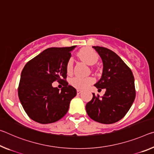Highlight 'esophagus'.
<instances>
[{
	"label": "esophagus",
	"mask_w": 154,
	"mask_h": 154,
	"mask_svg": "<svg viewBox=\"0 0 154 154\" xmlns=\"http://www.w3.org/2000/svg\"><path fill=\"white\" fill-rule=\"evenodd\" d=\"M82 90H77V94H81L82 93Z\"/></svg>",
	"instance_id": "obj_1"
}]
</instances>
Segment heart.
Listing matches in <instances>:
<instances>
[{
	"label": "heart",
	"instance_id": "heart-1",
	"mask_svg": "<svg viewBox=\"0 0 154 154\" xmlns=\"http://www.w3.org/2000/svg\"><path fill=\"white\" fill-rule=\"evenodd\" d=\"M79 57L85 62L89 65H94L96 64L99 59V56L94 50L90 48H84L79 51L78 53ZM73 70V60L72 58L68 60L66 64V71L68 74L72 73ZM94 82L92 77H75L71 79L72 86L78 89H84L88 87L90 84Z\"/></svg>",
	"mask_w": 154,
	"mask_h": 154
}]
</instances>
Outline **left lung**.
Segmentation results:
<instances>
[{"mask_svg": "<svg viewBox=\"0 0 154 154\" xmlns=\"http://www.w3.org/2000/svg\"><path fill=\"white\" fill-rule=\"evenodd\" d=\"M92 48L99 53L103 66L101 79L94 86L98 90L106 89V92L102 97L92 93L86 112L98 123H114L125 116L135 99L134 78L130 68L115 53L101 46Z\"/></svg>", "mask_w": 154, "mask_h": 154, "instance_id": "1", "label": "left lung"}]
</instances>
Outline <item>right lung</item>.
Here are the masks:
<instances>
[{
	"mask_svg": "<svg viewBox=\"0 0 154 154\" xmlns=\"http://www.w3.org/2000/svg\"><path fill=\"white\" fill-rule=\"evenodd\" d=\"M76 47H52L42 51L24 66L18 86V97L24 111L41 124L59 121L67 113L77 90L68 85L66 64ZM57 80L64 87L60 91L52 86Z\"/></svg>",
	"mask_w": 154,
	"mask_h": 154,
	"instance_id": "right-lung-1",
	"label": "right lung"
}]
</instances>
